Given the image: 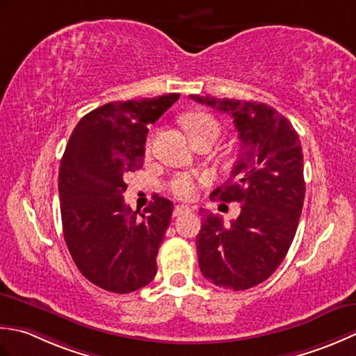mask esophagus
<instances>
[{
    "label": "esophagus",
    "mask_w": 356,
    "mask_h": 356,
    "mask_svg": "<svg viewBox=\"0 0 356 356\" xmlns=\"http://www.w3.org/2000/svg\"><path fill=\"white\" fill-rule=\"evenodd\" d=\"M193 209H191L188 206H175V209H173V216H181V215H184V213H188V212H192Z\"/></svg>",
    "instance_id": "obj_1"
}]
</instances>
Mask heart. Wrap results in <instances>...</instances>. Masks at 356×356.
<instances>
[{
	"instance_id": "1",
	"label": "heart",
	"mask_w": 356,
	"mask_h": 356,
	"mask_svg": "<svg viewBox=\"0 0 356 356\" xmlns=\"http://www.w3.org/2000/svg\"><path fill=\"white\" fill-rule=\"evenodd\" d=\"M184 126L187 129L188 136H191V140H197V138L209 135L218 136L220 134V124L207 113L187 115L184 118ZM147 150H150V141L147 143ZM169 188L175 197L188 200L193 197L195 192H197V181H195L193 177L187 175V173H179V175L170 179Z\"/></svg>"
}]
</instances>
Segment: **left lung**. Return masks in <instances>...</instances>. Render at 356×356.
Wrapping results in <instances>:
<instances>
[{
  "mask_svg": "<svg viewBox=\"0 0 356 356\" xmlns=\"http://www.w3.org/2000/svg\"><path fill=\"white\" fill-rule=\"evenodd\" d=\"M234 120L239 154L232 175L210 195L236 201L241 213L224 226L209 213L197 235L200 270L215 286L245 290L278 269L292 244L306 184L300 136L273 107L257 101L191 95Z\"/></svg>",
  "mask_w": 356,
  "mask_h": 356,
  "instance_id": "8db88e82",
  "label": "left lung"
}]
</instances>
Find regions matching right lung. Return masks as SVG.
I'll return each instance as SVG.
<instances>
[{
	"label": "right lung",
	"instance_id": "1",
	"mask_svg": "<svg viewBox=\"0 0 356 356\" xmlns=\"http://www.w3.org/2000/svg\"><path fill=\"white\" fill-rule=\"evenodd\" d=\"M179 93L107 103L79 120L61 158L58 192L63 234L78 270L113 293H130L156 275V255L173 204L155 195L134 212L124 177L144 164L149 124Z\"/></svg>",
	"mask_w": 356,
	"mask_h": 356
}]
</instances>
